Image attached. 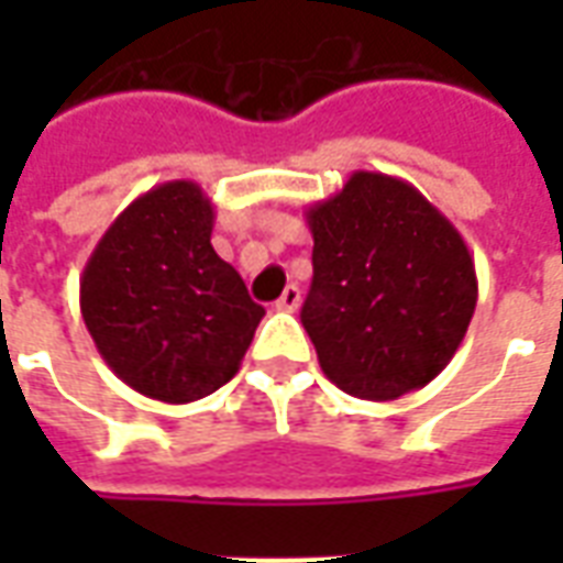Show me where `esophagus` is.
<instances>
[{"label":"esophagus","instance_id":"obj_1","mask_svg":"<svg viewBox=\"0 0 563 563\" xmlns=\"http://www.w3.org/2000/svg\"><path fill=\"white\" fill-rule=\"evenodd\" d=\"M298 305H301V289H298V286H286L280 298H277V310L295 313V310H298Z\"/></svg>","mask_w":563,"mask_h":563}]
</instances>
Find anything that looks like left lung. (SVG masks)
<instances>
[{
  "label": "left lung",
  "mask_w": 563,
  "mask_h": 563,
  "mask_svg": "<svg viewBox=\"0 0 563 563\" xmlns=\"http://www.w3.org/2000/svg\"><path fill=\"white\" fill-rule=\"evenodd\" d=\"M305 217L313 283L301 322L322 374L365 401L428 386L476 310V268L459 229L413 184L383 172H353Z\"/></svg>",
  "instance_id": "obj_1"
}]
</instances>
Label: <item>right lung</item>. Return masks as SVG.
I'll use <instances>...</instances> for the list:
<instances>
[{
	"label": "right lung",
	"instance_id": "obj_1",
	"mask_svg": "<svg viewBox=\"0 0 563 563\" xmlns=\"http://www.w3.org/2000/svg\"><path fill=\"white\" fill-rule=\"evenodd\" d=\"M210 232L205 189L168 180L108 225L80 274V313L96 350L153 401L189 404L225 386L265 317Z\"/></svg>",
	"mask_w": 563,
	"mask_h": 563
}]
</instances>
